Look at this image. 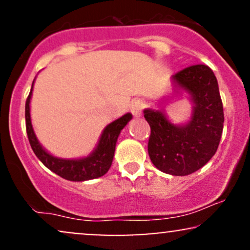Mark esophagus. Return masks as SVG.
Instances as JSON below:
<instances>
[{"label":"esophagus","mask_w":250,"mask_h":250,"mask_svg":"<svg viewBox=\"0 0 250 250\" xmlns=\"http://www.w3.org/2000/svg\"><path fill=\"white\" fill-rule=\"evenodd\" d=\"M142 108H143V103L141 100H135V101L131 102L130 104V111L133 114L134 117L139 119L142 114Z\"/></svg>","instance_id":"1"}]
</instances>
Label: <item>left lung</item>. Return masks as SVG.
<instances>
[{
  "label": "left lung",
  "instance_id": "obj_1",
  "mask_svg": "<svg viewBox=\"0 0 250 250\" xmlns=\"http://www.w3.org/2000/svg\"><path fill=\"white\" fill-rule=\"evenodd\" d=\"M175 91L186 93L193 103L188 122L176 125L165 110H143L150 125L148 154L159 170L185 176L199 170L216 153L223 130V105L213 70L190 65L171 76Z\"/></svg>",
  "mask_w": 250,
  "mask_h": 250
}]
</instances>
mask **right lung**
Listing matches in <instances>:
<instances>
[{
	"mask_svg": "<svg viewBox=\"0 0 250 250\" xmlns=\"http://www.w3.org/2000/svg\"><path fill=\"white\" fill-rule=\"evenodd\" d=\"M34 82H35V80L33 81L29 96L25 102V127H27V134L31 149L39 157L40 161L48 169H50L53 173L57 174L63 179L75 181V182H82V181L93 180L103 176L109 170L111 162H113L117 137H119L122 129L130 121L133 115L130 113H127L120 119L109 123L107 127L103 129L96 147L87 156L79 157V159L57 157L42 147V145L37 140L33 125H31L30 100L31 95H33Z\"/></svg>",
	"mask_w": 250,
	"mask_h": 250,
	"instance_id": "1",
	"label": "right lung"
}]
</instances>
